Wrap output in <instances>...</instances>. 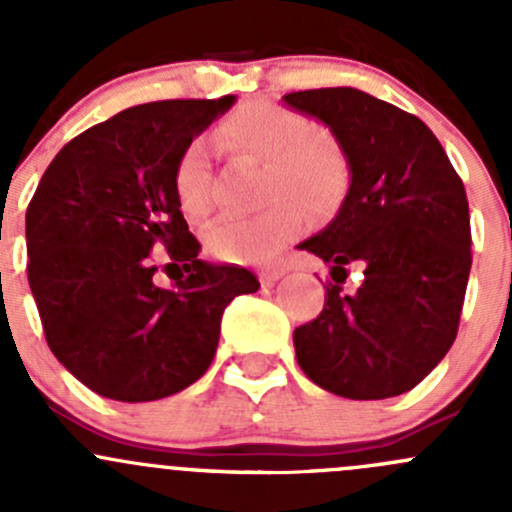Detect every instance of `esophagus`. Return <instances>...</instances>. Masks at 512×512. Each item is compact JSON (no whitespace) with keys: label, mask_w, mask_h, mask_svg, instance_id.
<instances>
[{"label":"esophagus","mask_w":512,"mask_h":512,"mask_svg":"<svg viewBox=\"0 0 512 512\" xmlns=\"http://www.w3.org/2000/svg\"><path fill=\"white\" fill-rule=\"evenodd\" d=\"M282 275H285V270H282V267H265V270L260 272V282L265 287H272Z\"/></svg>","instance_id":"esophagus-1"}]
</instances>
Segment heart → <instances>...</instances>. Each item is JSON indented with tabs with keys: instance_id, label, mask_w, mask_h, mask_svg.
<instances>
[{
	"instance_id": "b5f03b06",
	"label": "heart",
	"mask_w": 512,
	"mask_h": 512,
	"mask_svg": "<svg viewBox=\"0 0 512 512\" xmlns=\"http://www.w3.org/2000/svg\"><path fill=\"white\" fill-rule=\"evenodd\" d=\"M220 138L232 156L262 163V193L272 198L252 215H225L205 232V247L223 262H262L282 250L302 227L297 205L329 213L342 203L349 185V165L329 133L309 131L302 113L272 101H250L230 113ZM173 190L180 210L200 220L210 213L208 151L203 141L188 143L173 170Z\"/></svg>"
}]
</instances>
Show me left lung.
<instances>
[{
  "label": "left lung",
  "instance_id": "obj_1",
  "mask_svg": "<svg viewBox=\"0 0 512 512\" xmlns=\"http://www.w3.org/2000/svg\"><path fill=\"white\" fill-rule=\"evenodd\" d=\"M282 101L329 126L352 175L337 218L299 245L334 280L294 329L299 366L344 399L411 391L458 334L473 260L463 180L431 128L381 98L339 86ZM349 264L365 267L354 295L341 289Z\"/></svg>",
  "mask_w": 512,
  "mask_h": 512
}]
</instances>
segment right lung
<instances>
[{
    "label": "right lung",
    "instance_id": "add662e5",
    "mask_svg": "<svg viewBox=\"0 0 512 512\" xmlns=\"http://www.w3.org/2000/svg\"><path fill=\"white\" fill-rule=\"evenodd\" d=\"M235 96L126 108L66 143L27 208L29 287L46 344L113 401L173 396L208 371L220 319L260 282L245 267L198 260L173 190L180 153ZM169 250L173 288L147 257Z\"/></svg>",
    "mask_w": 512,
    "mask_h": 512
}]
</instances>
